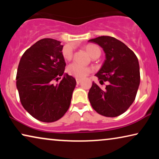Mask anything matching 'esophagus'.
<instances>
[{
    "mask_svg": "<svg viewBox=\"0 0 159 159\" xmlns=\"http://www.w3.org/2000/svg\"><path fill=\"white\" fill-rule=\"evenodd\" d=\"M76 81H77V83L79 84L80 82H81V80L79 79V78H77V79H76Z\"/></svg>",
    "mask_w": 159,
    "mask_h": 159,
    "instance_id": "34e87169",
    "label": "esophagus"
}]
</instances>
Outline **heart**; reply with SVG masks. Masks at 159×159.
Instances as JSON below:
<instances>
[{
	"instance_id": "1",
	"label": "heart",
	"mask_w": 159,
	"mask_h": 159,
	"mask_svg": "<svg viewBox=\"0 0 159 159\" xmlns=\"http://www.w3.org/2000/svg\"><path fill=\"white\" fill-rule=\"evenodd\" d=\"M85 49L89 55L93 58L98 54H101V50L98 46L95 45H86ZM63 56L66 60H70L72 57V53L68 48H64L63 50ZM67 71L69 75L74 76L77 78H83L88 75L91 72V69L90 67L82 66L77 63L74 62L68 66Z\"/></svg>"
}]
</instances>
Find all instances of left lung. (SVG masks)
I'll return each mask as SVG.
<instances>
[{
	"label": "left lung",
	"instance_id": "left-lung-1",
	"mask_svg": "<svg viewBox=\"0 0 159 159\" xmlns=\"http://www.w3.org/2000/svg\"><path fill=\"white\" fill-rule=\"evenodd\" d=\"M88 41L99 45L105 52L106 60L95 76L101 84L108 82L105 88L93 82L88 93L89 101L99 114L118 116L135 99L140 80L138 59L125 43L113 37L101 36Z\"/></svg>",
	"mask_w": 159,
	"mask_h": 159
}]
</instances>
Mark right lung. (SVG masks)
Returning a JSON list of instances; mask_svg holds the SVG:
<instances>
[{
    "label": "right lung",
    "instance_id": "add662e5",
    "mask_svg": "<svg viewBox=\"0 0 159 159\" xmlns=\"http://www.w3.org/2000/svg\"><path fill=\"white\" fill-rule=\"evenodd\" d=\"M60 41L39 40L21 56L16 73V88L21 105L38 120L53 122L61 118L71 103L76 80L64 73ZM60 83L54 84L60 77Z\"/></svg>",
    "mask_w": 159,
    "mask_h": 159
}]
</instances>
